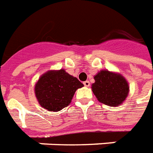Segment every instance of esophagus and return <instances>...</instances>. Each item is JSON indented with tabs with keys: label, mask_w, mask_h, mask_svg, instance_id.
Returning a JSON list of instances; mask_svg holds the SVG:
<instances>
[{
	"label": "esophagus",
	"mask_w": 153,
	"mask_h": 153,
	"mask_svg": "<svg viewBox=\"0 0 153 153\" xmlns=\"http://www.w3.org/2000/svg\"><path fill=\"white\" fill-rule=\"evenodd\" d=\"M83 84H84V85H85V86H86V87L90 86V82H89V81H85V82H83Z\"/></svg>",
	"instance_id": "1"
}]
</instances>
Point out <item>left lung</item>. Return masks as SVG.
Segmentation results:
<instances>
[{"mask_svg": "<svg viewBox=\"0 0 153 153\" xmlns=\"http://www.w3.org/2000/svg\"><path fill=\"white\" fill-rule=\"evenodd\" d=\"M94 79L92 91L100 102L106 105H120L128 95V83L119 73L102 70L94 76Z\"/></svg>", "mask_w": 153, "mask_h": 153, "instance_id": "1", "label": "left lung"}]
</instances>
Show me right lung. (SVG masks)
I'll use <instances>...</instances> for the list:
<instances>
[{"label":"right lung","instance_id":"right-lung-1","mask_svg":"<svg viewBox=\"0 0 153 153\" xmlns=\"http://www.w3.org/2000/svg\"><path fill=\"white\" fill-rule=\"evenodd\" d=\"M83 84L64 69L48 71L35 84L34 93L39 105L49 111H59L71 103L77 89Z\"/></svg>","mask_w":153,"mask_h":153}]
</instances>
